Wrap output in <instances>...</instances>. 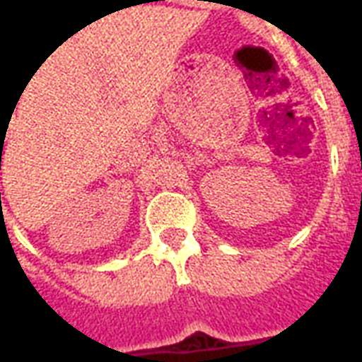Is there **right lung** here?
Listing matches in <instances>:
<instances>
[{
  "mask_svg": "<svg viewBox=\"0 0 362 362\" xmlns=\"http://www.w3.org/2000/svg\"><path fill=\"white\" fill-rule=\"evenodd\" d=\"M0 196H1V194H0Z\"/></svg>",
  "mask_w": 362,
  "mask_h": 362,
  "instance_id": "1",
  "label": "right lung"
}]
</instances>
